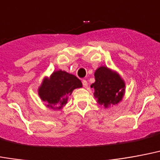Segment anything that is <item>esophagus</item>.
I'll return each mask as SVG.
<instances>
[{
	"instance_id": "34e87169",
	"label": "esophagus",
	"mask_w": 160,
	"mask_h": 160,
	"mask_svg": "<svg viewBox=\"0 0 160 160\" xmlns=\"http://www.w3.org/2000/svg\"><path fill=\"white\" fill-rule=\"evenodd\" d=\"M82 84H83V86L85 87V88H86V87L88 86V82H87L86 80H82Z\"/></svg>"
}]
</instances>
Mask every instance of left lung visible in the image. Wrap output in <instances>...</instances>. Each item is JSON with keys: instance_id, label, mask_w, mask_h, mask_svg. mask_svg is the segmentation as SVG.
<instances>
[{"instance_id": "obj_1", "label": "left lung", "mask_w": 160, "mask_h": 160, "mask_svg": "<svg viewBox=\"0 0 160 160\" xmlns=\"http://www.w3.org/2000/svg\"><path fill=\"white\" fill-rule=\"evenodd\" d=\"M94 75L96 80L91 87L95 90L94 96L98 103L108 108L122 100L125 85L119 74L102 66L96 70Z\"/></svg>"}]
</instances>
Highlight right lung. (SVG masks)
<instances>
[{
	"label": "right lung",
	"instance_id": "add662e5",
	"mask_svg": "<svg viewBox=\"0 0 160 160\" xmlns=\"http://www.w3.org/2000/svg\"><path fill=\"white\" fill-rule=\"evenodd\" d=\"M82 83L74 74L62 70L55 71L49 79L46 78L39 88V96L47 107L60 109L67 103L68 96Z\"/></svg>",
	"mask_w": 160,
	"mask_h": 160
}]
</instances>
